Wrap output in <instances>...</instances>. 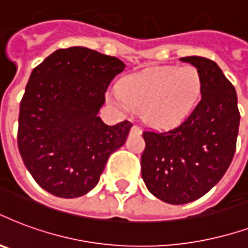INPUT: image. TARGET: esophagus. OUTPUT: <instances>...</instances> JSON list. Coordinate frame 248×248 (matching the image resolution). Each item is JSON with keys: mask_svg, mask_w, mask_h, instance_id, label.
Wrapping results in <instances>:
<instances>
[{"mask_svg": "<svg viewBox=\"0 0 248 248\" xmlns=\"http://www.w3.org/2000/svg\"><path fill=\"white\" fill-rule=\"evenodd\" d=\"M131 133L140 134V127H139L138 124H134L133 127H131Z\"/></svg>", "mask_w": 248, "mask_h": 248, "instance_id": "1", "label": "esophagus"}]
</instances>
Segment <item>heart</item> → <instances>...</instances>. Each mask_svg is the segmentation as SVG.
Returning <instances> with one entry per match:
<instances>
[{
	"instance_id": "1",
	"label": "heart",
	"mask_w": 248,
	"mask_h": 248,
	"mask_svg": "<svg viewBox=\"0 0 248 248\" xmlns=\"http://www.w3.org/2000/svg\"><path fill=\"white\" fill-rule=\"evenodd\" d=\"M202 93L197 68H151L126 78L114 92V101L124 110H143L144 121L166 129L181 124L194 110Z\"/></svg>"
}]
</instances>
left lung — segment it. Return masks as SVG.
Instances as JSON below:
<instances>
[{"mask_svg":"<svg viewBox=\"0 0 248 248\" xmlns=\"http://www.w3.org/2000/svg\"><path fill=\"white\" fill-rule=\"evenodd\" d=\"M180 60L199 69L202 97L179 126L166 131L144 130L142 177L155 197L172 205L192 202L208 193L232 163L241 114L235 88L213 60Z\"/></svg>","mask_w":248,"mask_h":248,"instance_id":"left-lung-1","label":"left lung"}]
</instances>
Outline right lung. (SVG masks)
<instances>
[{
  "mask_svg": "<svg viewBox=\"0 0 248 248\" xmlns=\"http://www.w3.org/2000/svg\"><path fill=\"white\" fill-rule=\"evenodd\" d=\"M124 64L85 47L56 49L32 69L22 97L18 150L34 180L62 199L87 194L133 124L98 117L111 80Z\"/></svg>",
  "mask_w": 248,
  "mask_h": 248,
  "instance_id": "1",
  "label": "right lung"
}]
</instances>
